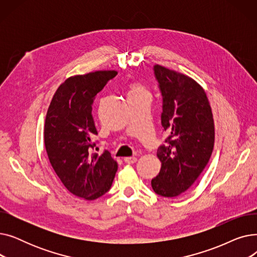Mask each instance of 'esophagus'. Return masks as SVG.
Instances as JSON below:
<instances>
[{
  "instance_id": "34e87169",
  "label": "esophagus",
  "mask_w": 257,
  "mask_h": 257,
  "mask_svg": "<svg viewBox=\"0 0 257 257\" xmlns=\"http://www.w3.org/2000/svg\"><path fill=\"white\" fill-rule=\"evenodd\" d=\"M137 157H125L124 158V161L126 164H134V163H137Z\"/></svg>"
}]
</instances>
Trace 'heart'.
Masks as SVG:
<instances>
[{"label":"heart","mask_w":257,"mask_h":257,"mask_svg":"<svg viewBox=\"0 0 257 257\" xmlns=\"http://www.w3.org/2000/svg\"><path fill=\"white\" fill-rule=\"evenodd\" d=\"M139 90H143L142 87H140L139 85H133L132 86V90L131 91H139Z\"/></svg>","instance_id":"1"}]
</instances>
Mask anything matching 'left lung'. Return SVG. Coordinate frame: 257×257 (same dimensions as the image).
<instances>
[{
    "instance_id": "1",
    "label": "left lung",
    "mask_w": 257,
    "mask_h": 257,
    "mask_svg": "<svg viewBox=\"0 0 257 257\" xmlns=\"http://www.w3.org/2000/svg\"><path fill=\"white\" fill-rule=\"evenodd\" d=\"M154 76L163 97L161 126L167 132L157 149L161 169L152 179L161 197H177L203 172L214 144L211 108L204 89L195 80L155 64Z\"/></svg>"
}]
</instances>
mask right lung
Masks as SVG:
<instances>
[{"mask_svg": "<svg viewBox=\"0 0 257 257\" xmlns=\"http://www.w3.org/2000/svg\"><path fill=\"white\" fill-rule=\"evenodd\" d=\"M114 71H100L66 79L51 101L45 123V146L57 176L73 195L98 199L110 190L117 164L110 153L93 152L98 132L91 115L96 94Z\"/></svg>", "mask_w": 257, "mask_h": 257, "instance_id": "obj_1", "label": "right lung"}]
</instances>
